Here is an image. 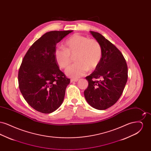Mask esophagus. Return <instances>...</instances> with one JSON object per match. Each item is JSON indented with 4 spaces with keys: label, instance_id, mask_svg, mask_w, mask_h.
<instances>
[{
    "label": "esophagus",
    "instance_id": "34e87169",
    "mask_svg": "<svg viewBox=\"0 0 151 151\" xmlns=\"http://www.w3.org/2000/svg\"><path fill=\"white\" fill-rule=\"evenodd\" d=\"M79 80L78 79H71V82H77Z\"/></svg>",
    "mask_w": 151,
    "mask_h": 151
}]
</instances>
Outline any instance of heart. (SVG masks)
Wrapping results in <instances>:
<instances>
[{"label": "heart", "mask_w": 151, "mask_h": 151, "mask_svg": "<svg viewBox=\"0 0 151 151\" xmlns=\"http://www.w3.org/2000/svg\"><path fill=\"white\" fill-rule=\"evenodd\" d=\"M65 49L57 47L54 51V57L58 66L63 69L69 66L75 57V64L68 67L67 76L78 78L88 71L95 70L100 64L102 57V48L95 39L75 34L65 42Z\"/></svg>", "instance_id": "obj_1"}]
</instances>
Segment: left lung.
Masks as SVG:
<instances>
[{"label": "left lung", "mask_w": 151, "mask_h": 151, "mask_svg": "<svg viewBox=\"0 0 151 151\" xmlns=\"http://www.w3.org/2000/svg\"><path fill=\"white\" fill-rule=\"evenodd\" d=\"M102 48L100 63L86 76L88 86L84 91L88 103L98 110L111 107L121 96L128 78V68L122 52L100 33L90 31Z\"/></svg>", "instance_id": "8db88e82"}]
</instances>
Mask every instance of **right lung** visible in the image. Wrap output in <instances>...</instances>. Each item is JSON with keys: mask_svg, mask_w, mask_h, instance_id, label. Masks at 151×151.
I'll use <instances>...</instances> for the list:
<instances>
[{"mask_svg": "<svg viewBox=\"0 0 151 151\" xmlns=\"http://www.w3.org/2000/svg\"><path fill=\"white\" fill-rule=\"evenodd\" d=\"M73 30L46 33L30 46L22 60L18 73L20 91L29 105L49 114L62 104L70 83L59 70L54 57L57 44Z\"/></svg>", "mask_w": 151, "mask_h": 151, "instance_id": "add662e5", "label": "right lung"}]
</instances>
